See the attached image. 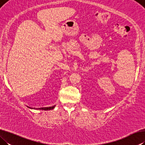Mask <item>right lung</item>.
<instances>
[{"instance_id": "obj_1", "label": "right lung", "mask_w": 145, "mask_h": 145, "mask_svg": "<svg viewBox=\"0 0 145 145\" xmlns=\"http://www.w3.org/2000/svg\"><path fill=\"white\" fill-rule=\"evenodd\" d=\"M55 106H56V105H54V106H52V107H41V108H38V109H37V108H36V109H40V110H45V111H48V110L53 109L55 107ZM29 108H31V107H29ZM31 109H32V107H31ZM34 109H35V108H34Z\"/></svg>"}]
</instances>
